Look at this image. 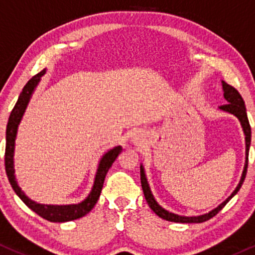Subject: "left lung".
<instances>
[{
    "mask_svg": "<svg viewBox=\"0 0 255 255\" xmlns=\"http://www.w3.org/2000/svg\"><path fill=\"white\" fill-rule=\"evenodd\" d=\"M223 87H224V97L227 101L226 105L220 106V109L223 111L229 112V113L234 114L236 116L238 119H240L241 125H242L243 131H245V135H246V165H245V170H243L242 177H241V181L238 183V186L236 187V190L232 192L231 196L226 199L225 202H223L218 208L213 209L212 212H209L208 214L204 215H199V216H180L176 214H172V213L166 212L165 209L160 207L159 204L155 202V199L153 198V194L150 192L149 190V186L148 182H147L146 179V175H144L143 168L141 166V185H142V190H143V194H144V198H146L147 203H148L149 208L155 213L159 218L164 219V220H168V221H172V223H182V224H190V223H204V221L209 220L212 219L213 216H215L225 207L227 202L232 198L238 192V190L241 188L242 186L243 181L246 179V174H247V168H248V153H249V146H251V137H252V131H251V125H249V120L247 117V111H246V106H245V101H243L242 96L240 95V92L235 89L234 86L229 85L225 81H223Z\"/></svg>",
    "mask_w": 255,
    "mask_h": 255,
    "instance_id": "obj_1",
    "label": "left lung"
}]
</instances>
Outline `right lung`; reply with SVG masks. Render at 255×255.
I'll return each mask as SVG.
<instances>
[{"label": "right lung", "instance_id": "obj_1", "mask_svg": "<svg viewBox=\"0 0 255 255\" xmlns=\"http://www.w3.org/2000/svg\"><path fill=\"white\" fill-rule=\"evenodd\" d=\"M45 74V69L41 70L39 74L32 76L31 79L26 83L24 86L23 91L19 95V98L15 103L14 108L10 112L9 119H8L7 124V130H6V152H4V166H6V174L8 180H9L10 186L14 190V192L17 193V196L21 201L24 202L32 212L36 213L37 215H40L41 218L46 219V220L52 221V223H65V221L75 220V219L83 218L84 215H86L92 208L95 207V204L97 203L98 198H100L101 191H102L103 182H105L106 175L108 172L109 168L112 166V164L114 163V160L117 159L118 155L122 152V147L118 146L116 148L108 150L105 155L102 157V159L100 161V165H98L97 174L95 177V183L92 191L90 192L89 197L85 199L84 202L79 204H72V205H43L32 202L31 199H29L25 196L21 190L19 188L17 181H15L14 176V168H13V152H14V141H15V135H17V128L18 124L20 122L21 117H23L24 112H25L26 106L31 97L32 91L36 87L37 83L40 81V76Z\"/></svg>", "mask_w": 255, "mask_h": 255}]
</instances>
